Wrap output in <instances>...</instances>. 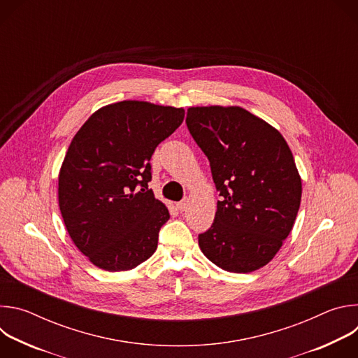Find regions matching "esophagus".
Wrapping results in <instances>:
<instances>
[{"label": "esophagus", "instance_id": "obj_1", "mask_svg": "<svg viewBox=\"0 0 358 358\" xmlns=\"http://www.w3.org/2000/svg\"><path fill=\"white\" fill-rule=\"evenodd\" d=\"M187 207H188V198H184V199H181L180 202H177L178 211H185Z\"/></svg>", "mask_w": 358, "mask_h": 358}]
</instances>
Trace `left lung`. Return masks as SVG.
<instances>
[{
  "mask_svg": "<svg viewBox=\"0 0 358 358\" xmlns=\"http://www.w3.org/2000/svg\"><path fill=\"white\" fill-rule=\"evenodd\" d=\"M185 123L210 160L221 195L211 228L198 235L201 250L228 272L265 266L300 207L301 181L286 140L238 106L189 108Z\"/></svg>",
  "mask_w": 358,
  "mask_h": 358,
  "instance_id": "1",
  "label": "left lung"
}]
</instances>
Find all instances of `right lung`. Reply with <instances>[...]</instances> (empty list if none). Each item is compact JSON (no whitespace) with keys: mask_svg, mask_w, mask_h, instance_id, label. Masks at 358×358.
<instances>
[{"mask_svg":"<svg viewBox=\"0 0 358 358\" xmlns=\"http://www.w3.org/2000/svg\"><path fill=\"white\" fill-rule=\"evenodd\" d=\"M184 113L124 100L99 109L75 134L59 173V208L72 241L97 268L130 271L157 249L170 214L148 188L150 159Z\"/></svg>","mask_w":358,"mask_h":358,"instance_id":"obj_1","label":"right lung"}]
</instances>
